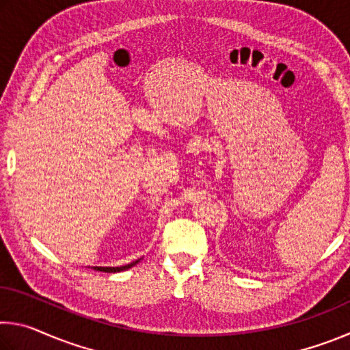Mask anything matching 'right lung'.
Masks as SVG:
<instances>
[{
    "mask_svg": "<svg viewBox=\"0 0 350 350\" xmlns=\"http://www.w3.org/2000/svg\"><path fill=\"white\" fill-rule=\"evenodd\" d=\"M142 259V258H140ZM140 259L137 260H133V262H129L126 265H120V267H94V270H98V271H105V273H118V271H123V270H128L134 267L135 264L140 262Z\"/></svg>",
    "mask_w": 350,
    "mask_h": 350,
    "instance_id": "right-lung-1",
    "label": "right lung"
}]
</instances>
